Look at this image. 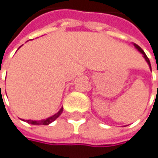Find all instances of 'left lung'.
I'll list each match as a JSON object with an SVG mask.
<instances>
[{
    "instance_id": "8db88e82",
    "label": "left lung",
    "mask_w": 158,
    "mask_h": 158,
    "mask_svg": "<svg viewBox=\"0 0 158 158\" xmlns=\"http://www.w3.org/2000/svg\"><path fill=\"white\" fill-rule=\"evenodd\" d=\"M133 45H134L135 47H136V48H137V49L139 50V52H141V53L143 54V57H144V58H145V60H146V61L148 62V64L149 65V68L151 69V64H150V61H149V59L148 58V56L146 55V53L144 52L143 50H142V49H141V48H140V47H139V46L138 45V44H133ZM157 74H158V71H157Z\"/></svg>"
}]
</instances>
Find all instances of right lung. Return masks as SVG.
<instances>
[{
    "mask_svg": "<svg viewBox=\"0 0 158 158\" xmlns=\"http://www.w3.org/2000/svg\"><path fill=\"white\" fill-rule=\"evenodd\" d=\"M62 111H63V107H61L60 109V111L58 112V113H56L55 114H53L51 117H48V118H46V119H44V120H40V121H33V120H27L26 122L27 123H30V124H33V125H48V124H50L51 123H52L53 121H55L59 116L61 114V113H62ZM24 121V120H23Z\"/></svg>",
    "mask_w": 158,
    "mask_h": 158,
    "instance_id": "right-lung-1",
    "label": "right lung"
}]
</instances>
